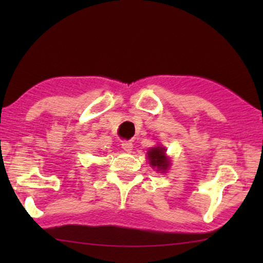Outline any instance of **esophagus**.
I'll use <instances>...</instances> for the list:
<instances>
[{
	"label": "esophagus",
	"instance_id": "1",
	"mask_svg": "<svg viewBox=\"0 0 263 263\" xmlns=\"http://www.w3.org/2000/svg\"><path fill=\"white\" fill-rule=\"evenodd\" d=\"M122 147L124 151H125V152H131V151L133 149V144L131 141H123Z\"/></svg>",
	"mask_w": 263,
	"mask_h": 263
}]
</instances>
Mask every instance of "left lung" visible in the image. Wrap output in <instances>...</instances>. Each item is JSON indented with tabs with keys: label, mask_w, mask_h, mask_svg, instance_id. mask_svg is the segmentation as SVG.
Wrapping results in <instances>:
<instances>
[{
	"label": "left lung",
	"mask_w": 263,
	"mask_h": 263,
	"mask_svg": "<svg viewBox=\"0 0 263 263\" xmlns=\"http://www.w3.org/2000/svg\"><path fill=\"white\" fill-rule=\"evenodd\" d=\"M147 159L151 166L157 168V171L164 173L171 166V161L166 157V148L162 146H155L147 152Z\"/></svg>",
	"instance_id": "1"
}]
</instances>
